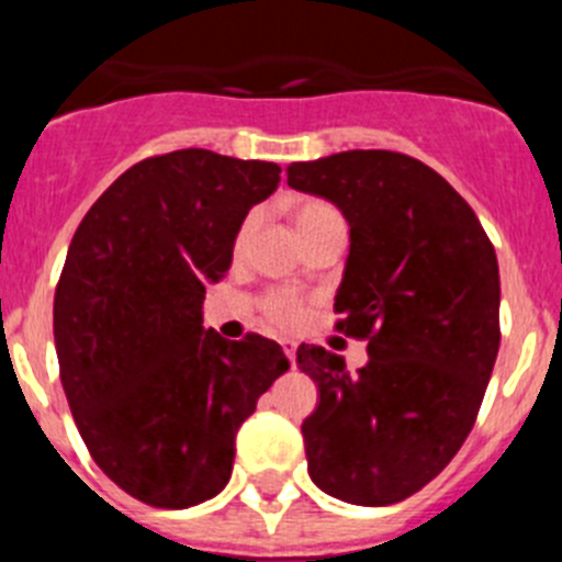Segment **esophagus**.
Masks as SVG:
<instances>
[{
	"mask_svg": "<svg viewBox=\"0 0 562 562\" xmlns=\"http://www.w3.org/2000/svg\"><path fill=\"white\" fill-rule=\"evenodd\" d=\"M281 349H284L286 360H290L292 366H295V340H281Z\"/></svg>",
	"mask_w": 562,
	"mask_h": 562,
	"instance_id": "1",
	"label": "esophagus"
}]
</instances>
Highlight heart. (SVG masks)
<instances>
[{
  "instance_id": "heart-1",
  "label": "heart",
  "mask_w": 562,
  "mask_h": 562,
  "mask_svg": "<svg viewBox=\"0 0 562 562\" xmlns=\"http://www.w3.org/2000/svg\"><path fill=\"white\" fill-rule=\"evenodd\" d=\"M290 216L301 238L310 236V233L315 231V227L324 225V222L340 220V213H337L329 202H321V200L295 202ZM250 231H252V220H247L245 227H241V233H238V241H245V238L250 236ZM265 315L270 317V324H276L278 329H295V326L301 324V317H304V304H301L292 292L278 290L265 297Z\"/></svg>"
}]
</instances>
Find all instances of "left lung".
Returning <instances> with one entry per match:
<instances>
[{"mask_svg":"<svg viewBox=\"0 0 562 562\" xmlns=\"http://www.w3.org/2000/svg\"><path fill=\"white\" fill-rule=\"evenodd\" d=\"M286 182L349 222L337 331L369 340L357 374L324 346H297L321 394L301 425L310 475L346 504H396L434 481L475 425L501 342L495 247L456 188L408 154L292 162Z\"/></svg>","mask_w":562,"mask_h":562,"instance_id":"left-lung-1","label":"left lung"}]
</instances>
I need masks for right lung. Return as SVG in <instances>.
<instances>
[{
  "label": "right lung",
  "mask_w": 562,
  "mask_h": 562,
  "mask_svg": "<svg viewBox=\"0 0 562 562\" xmlns=\"http://www.w3.org/2000/svg\"><path fill=\"white\" fill-rule=\"evenodd\" d=\"M278 173L205 148L148 157L72 236L53 304L64 394L95 464L148 506L220 495L241 422L290 369L276 340L202 326L205 286L231 270L238 227Z\"/></svg>",
  "instance_id": "obj_1"
}]
</instances>
